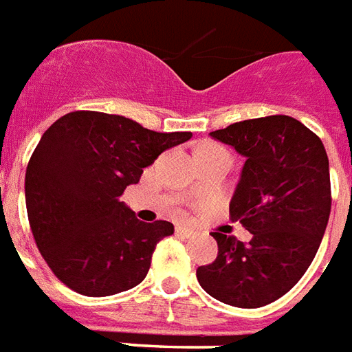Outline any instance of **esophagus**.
Instances as JSON below:
<instances>
[{
    "instance_id": "esophagus-1",
    "label": "esophagus",
    "mask_w": 352,
    "mask_h": 352,
    "mask_svg": "<svg viewBox=\"0 0 352 352\" xmlns=\"http://www.w3.org/2000/svg\"><path fill=\"white\" fill-rule=\"evenodd\" d=\"M176 232L182 236H189L193 230L189 229V227H186V225H176Z\"/></svg>"
}]
</instances>
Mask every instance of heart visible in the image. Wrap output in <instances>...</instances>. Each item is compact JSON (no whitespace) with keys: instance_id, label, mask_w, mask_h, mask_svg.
<instances>
[{"instance_id":"obj_1","label":"heart","mask_w":352,"mask_h":352,"mask_svg":"<svg viewBox=\"0 0 352 352\" xmlns=\"http://www.w3.org/2000/svg\"><path fill=\"white\" fill-rule=\"evenodd\" d=\"M199 153H229V151L225 150L223 146H217V144H204L199 150Z\"/></svg>"}]
</instances>
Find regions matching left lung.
Returning a JSON list of instances; mask_svg holds the SVG:
<instances>
[{
  "instance_id": "left-lung-1",
  "label": "left lung",
  "mask_w": 352,
  "mask_h": 352,
  "mask_svg": "<svg viewBox=\"0 0 352 352\" xmlns=\"http://www.w3.org/2000/svg\"><path fill=\"white\" fill-rule=\"evenodd\" d=\"M210 137L245 157L230 219L253 236L243 243L212 232L219 251L197 279L223 304L263 307L291 291L317 255L332 206L327 150L291 116L243 120Z\"/></svg>"
}]
</instances>
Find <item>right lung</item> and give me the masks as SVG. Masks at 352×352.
<instances>
[{"mask_svg":"<svg viewBox=\"0 0 352 352\" xmlns=\"http://www.w3.org/2000/svg\"><path fill=\"white\" fill-rule=\"evenodd\" d=\"M191 133H157L118 114L78 110L45 131L25 168L33 238L54 276L84 296L137 287L168 221H138L120 197L142 168Z\"/></svg>","mask_w":352,"mask_h":352,"instance_id":"add662e5","label":"right lung"}]
</instances>
